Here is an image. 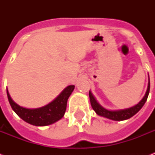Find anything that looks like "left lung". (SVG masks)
I'll return each instance as SVG.
<instances>
[{
    "instance_id": "obj_1",
    "label": "left lung",
    "mask_w": 155,
    "mask_h": 155,
    "mask_svg": "<svg viewBox=\"0 0 155 155\" xmlns=\"http://www.w3.org/2000/svg\"><path fill=\"white\" fill-rule=\"evenodd\" d=\"M150 92V79H149V84H148V87H147V91L146 92L145 97L143 99L137 104V105L134 106L132 108H127V109H124V110H119V111H108L103 107L100 105L99 104L95 99L92 92H89V97H90V102H91V105H92L93 110L100 116L104 117L109 118L111 120H124L126 119H129L134 115H135L138 111L142 108V106L144 105L146 101H147V98H148V95Z\"/></svg>"
}]
</instances>
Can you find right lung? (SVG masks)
Returning <instances> with one entry per match:
<instances>
[{
	"label": "right lung",
	"mask_w": 155,
	"mask_h": 155,
	"mask_svg": "<svg viewBox=\"0 0 155 155\" xmlns=\"http://www.w3.org/2000/svg\"><path fill=\"white\" fill-rule=\"evenodd\" d=\"M75 88L74 85H70L61 92V94L54 101L42 108L29 109L18 105L11 99L7 89L8 102L13 110L23 120L36 126H45L51 125L63 117L67 108L68 97Z\"/></svg>",
	"instance_id": "add662e5"
}]
</instances>
